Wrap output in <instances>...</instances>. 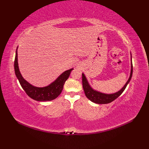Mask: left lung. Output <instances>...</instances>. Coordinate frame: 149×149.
<instances>
[{
  "label": "left lung",
  "mask_w": 149,
  "mask_h": 149,
  "mask_svg": "<svg viewBox=\"0 0 149 149\" xmlns=\"http://www.w3.org/2000/svg\"><path fill=\"white\" fill-rule=\"evenodd\" d=\"M132 61V58H131ZM132 63L131 61V74L130 77H129V79L127 83L124 85L121 90L118 91V92L113 93V94H106L99 92V91H95L93 90L90 86L89 83L86 79V77L84 76V74H82V81H83V87L84 91V93L86 95V97L88 99H90L91 102H95L96 104H108L113 102V100H115L116 99H117L120 95H121L123 91L125 90L126 86L128 84V83L130 81L132 77Z\"/></svg>",
  "instance_id": "1"
}]
</instances>
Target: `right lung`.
<instances>
[{
	"label": "right lung",
	"mask_w": 149,
	"mask_h": 149,
	"mask_svg": "<svg viewBox=\"0 0 149 149\" xmlns=\"http://www.w3.org/2000/svg\"><path fill=\"white\" fill-rule=\"evenodd\" d=\"M14 67L16 76L22 88L26 91L28 96L37 101H50L58 97L61 94L65 81L68 79L70 72L73 70V68H72L63 72L54 82H53L49 86L38 88L29 84L22 76L18 68L17 49L16 50Z\"/></svg>",
	"instance_id": "add662e5"
}]
</instances>
